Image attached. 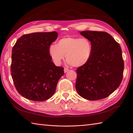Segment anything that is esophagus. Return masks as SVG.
<instances>
[{
  "mask_svg": "<svg viewBox=\"0 0 133 133\" xmlns=\"http://www.w3.org/2000/svg\"><path fill=\"white\" fill-rule=\"evenodd\" d=\"M69 70L67 69V68H64V73H66V72H68V71H69Z\"/></svg>",
  "mask_w": 133,
  "mask_h": 133,
  "instance_id": "1",
  "label": "esophagus"
}]
</instances>
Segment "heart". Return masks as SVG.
Listing matches in <instances>:
<instances>
[{"mask_svg":"<svg viewBox=\"0 0 133 133\" xmlns=\"http://www.w3.org/2000/svg\"><path fill=\"white\" fill-rule=\"evenodd\" d=\"M92 52V44L86 38L67 37L61 38L57 44H51L49 54L55 64H61L65 54L67 63L75 67L82 66L89 62Z\"/></svg>","mask_w":133,"mask_h":133,"instance_id":"1","label":"heart"}]
</instances>
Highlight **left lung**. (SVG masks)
Listing matches in <instances>:
<instances>
[{
	"mask_svg": "<svg viewBox=\"0 0 133 133\" xmlns=\"http://www.w3.org/2000/svg\"><path fill=\"white\" fill-rule=\"evenodd\" d=\"M80 34L90 41L92 52L89 62L76 69V90L87 100L105 98L117 89L123 79L121 47L106 32L85 30Z\"/></svg>",
	"mask_w": 133,
	"mask_h": 133,
	"instance_id": "1",
	"label": "left lung"
}]
</instances>
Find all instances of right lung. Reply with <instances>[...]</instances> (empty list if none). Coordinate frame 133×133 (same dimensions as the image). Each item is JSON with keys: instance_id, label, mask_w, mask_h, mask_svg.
Listing matches in <instances>:
<instances>
[{"instance_id": "add662e5", "label": "right lung", "mask_w": 133, "mask_h": 133, "mask_svg": "<svg viewBox=\"0 0 133 133\" xmlns=\"http://www.w3.org/2000/svg\"><path fill=\"white\" fill-rule=\"evenodd\" d=\"M58 33L40 32L19 38L12 49L11 74L16 89L23 97L43 102L51 98L64 68L57 66L49 54V48Z\"/></svg>"}]
</instances>
